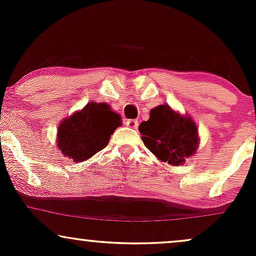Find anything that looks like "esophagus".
<instances>
[{
    "mask_svg": "<svg viewBox=\"0 0 256 256\" xmlns=\"http://www.w3.org/2000/svg\"><path fill=\"white\" fill-rule=\"evenodd\" d=\"M125 124H126V126H128V128H137L138 122L134 119H128V120H126Z\"/></svg>",
    "mask_w": 256,
    "mask_h": 256,
    "instance_id": "obj_1",
    "label": "esophagus"
}]
</instances>
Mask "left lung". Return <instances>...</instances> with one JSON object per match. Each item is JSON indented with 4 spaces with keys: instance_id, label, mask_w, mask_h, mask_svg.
Returning <instances> with one entry per match:
<instances>
[{
    "instance_id": "obj_1",
    "label": "left lung",
    "mask_w": 256,
    "mask_h": 256,
    "mask_svg": "<svg viewBox=\"0 0 256 256\" xmlns=\"http://www.w3.org/2000/svg\"><path fill=\"white\" fill-rule=\"evenodd\" d=\"M146 148L158 158L173 166L183 165L185 158L195 154L198 131L192 119L180 116L168 104L150 110V118L138 126Z\"/></svg>"
}]
</instances>
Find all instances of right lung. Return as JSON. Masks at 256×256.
<instances>
[{
    "label": "right lung",
    "instance_id": "add662e5",
    "mask_svg": "<svg viewBox=\"0 0 256 256\" xmlns=\"http://www.w3.org/2000/svg\"><path fill=\"white\" fill-rule=\"evenodd\" d=\"M122 116L107 104L90 102L58 125V146L74 162L88 160L106 148Z\"/></svg>",
    "mask_w": 256,
    "mask_h": 256
}]
</instances>
